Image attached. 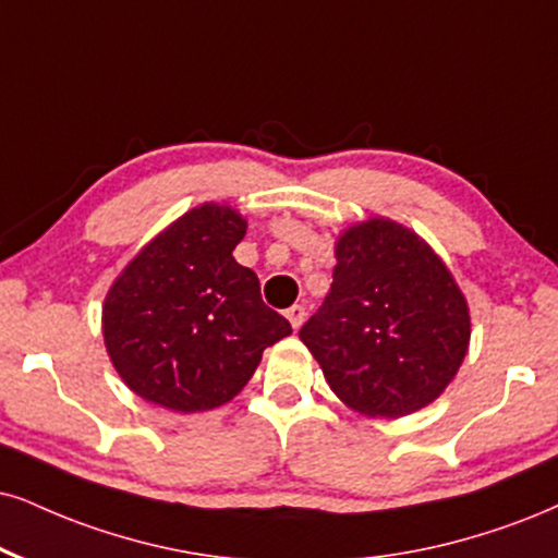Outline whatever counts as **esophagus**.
<instances>
[{
  "label": "esophagus",
  "mask_w": 558,
  "mask_h": 558,
  "mask_svg": "<svg viewBox=\"0 0 558 558\" xmlns=\"http://www.w3.org/2000/svg\"><path fill=\"white\" fill-rule=\"evenodd\" d=\"M287 320H290L294 331H298V328L302 326V320H305V307H302V305H292L290 311H287Z\"/></svg>",
  "instance_id": "obj_1"
}]
</instances>
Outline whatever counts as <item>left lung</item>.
<instances>
[{
    "mask_svg": "<svg viewBox=\"0 0 558 558\" xmlns=\"http://www.w3.org/2000/svg\"><path fill=\"white\" fill-rule=\"evenodd\" d=\"M300 339L343 403L396 418L435 401L456 377L471 318L429 245L390 219H369L336 243L331 292Z\"/></svg>",
    "mask_w": 558,
    "mask_h": 558,
    "instance_id": "left-lung-1",
    "label": "left lung"
}]
</instances>
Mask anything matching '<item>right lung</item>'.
<instances>
[{
	"instance_id": "right-lung-1",
	"label": "right lung",
	"mask_w": 558,
	"mask_h": 558,
	"mask_svg": "<svg viewBox=\"0 0 558 558\" xmlns=\"http://www.w3.org/2000/svg\"><path fill=\"white\" fill-rule=\"evenodd\" d=\"M245 219L204 204L123 268L102 307V336L123 383L165 409L206 411L235 398L266 347L292 333L260 300L232 251Z\"/></svg>"
}]
</instances>
